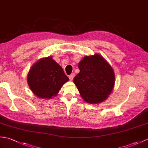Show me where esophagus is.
<instances>
[{
    "label": "esophagus",
    "mask_w": 148,
    "mask_h": 148,
    "mask_svg": "<svg viewBox=\"0 0 148 148\" xmlns=\"http://www.w3.org/2000/svg\"><path fill=\"white\" fill-rule=\"evenodd\" d=\"M74 77V73H72L71 75H69V79H70L71 81L73 80Z\"/></svg>",
    "instance_id": "1"
}]
</instances>
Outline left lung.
<instances>
[{
  "label": "left lung",
  "mask_w": 148,
  "mask_h": 148,
  "mask_svg": "<svg viewBox=\"0 0 148 148\" xmlns=\"http://www.w3.org/2000/svg\"><path fill=\"white\" fill-rule=\"evenodd\" d=\"M80 72L74 78L81 97L91 104L103 101L115 84V74L107 61L99 54L86 56L79 63Z\"/></svg>",
  "instance_id": "obj_1"
}]
</instances>
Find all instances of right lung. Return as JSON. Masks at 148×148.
<instances>
[{"label":"right lung","mask_w":148,"mask_h":148,"mask_svg":"<svg viewBox=\"0 0 148 148\" xmlns=\"http://www.w3.org/2000/svg\"><path fill=\"white\" fill-rule=\"evenodd\" d=\"M27 80L31 90L38 97L50 99L56 97L69 77L52 57H48L33 65Z\"/></svg>","instance_id":"add662e5"}]
</instances>
